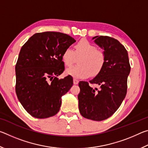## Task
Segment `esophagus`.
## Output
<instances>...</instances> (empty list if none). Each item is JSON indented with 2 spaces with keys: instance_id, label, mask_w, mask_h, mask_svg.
Listing matches in <instances>:
<instances>
[{
  "instance_id": "obj_1",
  "label": "esophagus",
  "mask_w": 148,
  "mask_h": 148,
  "mask_svg": "<svg viewBox=\"0 0 148 148\" xmlns=\"http://www.w3.org/2000/svg\"><path fill=\"white\" fill-rule=\"evenodd\" d=\"M73 82H74V85H77V84L79 83V81H78V80H77V79H74Z\"/></svg>"
}]
</instances>
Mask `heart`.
<instances>
[{"label": "heart", "mask_w": 148, "mask_h": 148, "mask_svg": "<svg viewBox=\"0 0 148 148\" xmlns=\"http://www.w3.org/2000/svg\"><path fill=\"white\" fill-rule=\"evenodd\" d=\"M62 60L66 66H71L77 61L75 65L66 70V74L76 78H86L98 75L103 69L106 62L104 53L97 49L94 44L87 40H82L75 45L74 51L67 47L62 53Z\"/></svg>", "instance_id": "b5f03b06"}]
</instances>
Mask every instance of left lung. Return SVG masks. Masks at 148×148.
Returning a JSON list of instances; mask_svg holds the SVG:
<instances>
[{
    "instance_id": "obj_1",
    "label": "left lung",
    "mask_w": 148,
    "mask_h": 148,
    "mask_svg": "<svg viewBox=\"0 0 148 148\" xmlns=\"http://www.w3.org/2000/svg\"><path fill=\"white\" fill-rule=\"evenodd\" d=\"M95 42L103 49L106 62L103 69L91 81L79 82V110L85 118L102 121L112 116L121 106L127 94V77L131 71L128 53L117 40L108 36H97Z\"/></svg>"
}]
</instances>
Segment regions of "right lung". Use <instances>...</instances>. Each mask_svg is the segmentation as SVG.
<instances>
[{
    "label": "right lung",
    "mask_w": 148,
    "mask_h": 148,
    "mask_svg": "<svg viewBox=\"0 0 148 148\" xmlns=\"http://www.w3.org/2000/svg\"><path fill=\"white\" fill-rule=\"evenodd\" d=\"M76 40L59 32L34 34L22 46L16 65V92L25 110L36 118L58 113L61 97L73 85L71 76L59 79L64 70L62 53Z\"/></svg>",
    "instance_id": "add662e5"
}]
</instances>
